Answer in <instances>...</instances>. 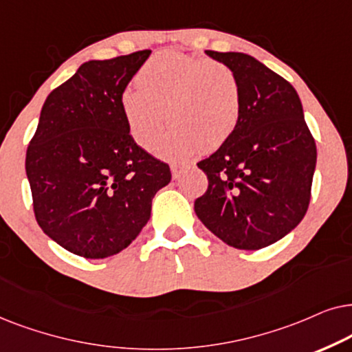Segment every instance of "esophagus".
Segmentation results:
<instances>
[{"label":"esophagus","instance_id":"34e87169","mask_svg":"<svg viewBox=\"0 0 352 352\" xmlns=\"http://www.w3.org/2000/svg\"><path fill=\"white\" fill-rule=\"evenodd\" d=\"M186 166L185 164H170V172H172V177H173V180H177L179 179V177L182 175V172H184V168H185Z\"/></svg>","mask_w":352,"mask_h":352}]
</instances>
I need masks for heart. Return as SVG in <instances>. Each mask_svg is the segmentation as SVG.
<instances>
[{
  "mask_svg": "<svg viewBox=\"0 0 352 352\" xmlns=\"http://www.w3.org/2000/svg\"><path fill=\"white\" fill-rule=\"evenodd\" d=\"M137 82L138 87L122 91V114L130 137L143 149L156 144L168 119L173 130L159 143L161 157L182 159L198 146L219 148L240 122V80L222 63L162 51L143 64Z\"/></svg>",
  "mask_w": 352,
  "mask_h": 352,
  "instance_id": "b5f03b06",
  "label": "heart"
}]
</instances>
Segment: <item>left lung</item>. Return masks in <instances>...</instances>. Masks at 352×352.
Returning a JSON list of instances; mask_svg holds the SVG:
<instances>
[{
  "instance_id": "8db88e82",
  "label": "left lung",
  "mask_w": 352,
  "mask_h": 352,
  "mask_svg": "<svg viewBox=\"0 0 352 352\" xmlns=\"http://www.w3.org/2000/svg\"><path fill=\"white\" fill-rule=\"evenodd\" d=\"M206 54L236 74L241 117L232 137L198 162L209 186L195 201V212L228 246L261 250L306 215L316 142L292 83L250 54Z\"/></svg>"
}]
</instances>
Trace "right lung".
Wrapping results in <instances>:
<instances>
[{
    "instance_id": "add662e5",
    "label": "right lung",
    "mask_w": 352,
    "mask_h": 352,
    "mask_svg": "<svg viewBox=\"0 0 352 352\" xmlns=\"http://www.w3.org/2000/svg\"><path fill=\"white\" fill-rule=\"evenodd\" d=\"M151 51L88 60L46 98L27 149L36 222L87 259L125 250L151 217L170 168L130 137L120 95Z\"/></svg>"
}]
</instances>
